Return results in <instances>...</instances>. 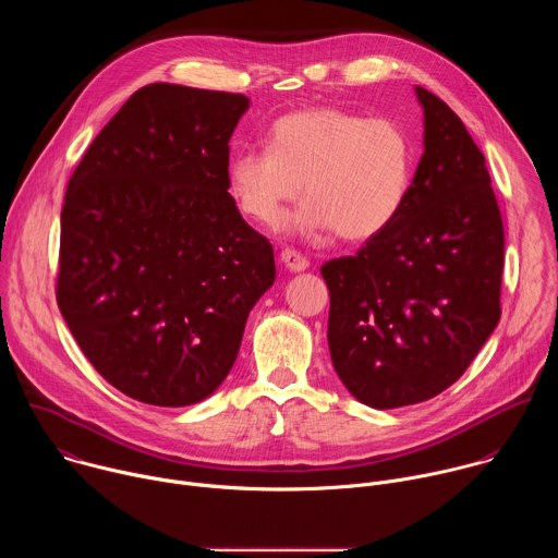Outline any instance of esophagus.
<instances>
[{"mask_svg":"<svg viewBox=\"0 0 558 558\" xmlns=\"http://www.w3.org/2000/svg\"><path fill=\"white\" fill-rule=\"evenodd\" d=\"M280 260L284 263V267H287L289 271H295V274L308 269V260H306L300 252H295V250H282Z\"/></svg>","mask_w":558,"mask_h":558,"instance_id":"1","label":"esophagus"}]
</instances>
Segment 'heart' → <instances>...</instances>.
<instances>
[{
    "label": "heart",
    "mask_w": 558,
    "mask_h": 558,
    "mask_svg": "<svg viewBox=\"0 0 558 558\" xmlns=\"http://www.w3.org/2000/svg\"><path fill=\"white\" fill-rule=\"evenodd\" d=\"M293 218L306 233L368 241L400 216L413 183V143L390 119L342 108H311L280 117L267 147L231 156L227 187L247 218L278 227L302 194Z\"/></svg>",
    "instance_id": "1"
}]
</instances>
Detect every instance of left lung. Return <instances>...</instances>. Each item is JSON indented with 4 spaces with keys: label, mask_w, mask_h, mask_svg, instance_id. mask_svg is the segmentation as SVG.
<instances>
[{
    "label": "left lung",
    "mask_w": 558,
    "mask_h": 558,
    "mask_svg": "<svg viewBox=\"0 0 558 558\" xmlns=\"http://www.w3.org/2000/svg\"><path fill=\"white\" fill-rule=\"evenodd\" d=\"M415 93L424 154L400 216L323 265L333 368L371 409L446 390L501 317L504 220L486 158L439 97Z\"/></svg>",
    "instance_id": "8db88e82"
}]
</instances>
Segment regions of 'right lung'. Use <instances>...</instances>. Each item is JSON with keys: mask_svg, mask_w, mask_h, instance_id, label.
<instances>
[{"mask_svg": "<svg viewBox=\"0 0 558 558\" xmlns=\"http://www.w3.org/2000/svg\"><path fill=\"white\" fill-rule=\"evenodd\" d=\"M247 108L235 93L143 86L68 181L59 311L97 373L143 404L211 395L276 280L271 243L227 192Z\"/></svg>", "mask_w": 558, "mask_h": 558, "instance_id": "add662e5", "label": "right lung"}]
</instances>
